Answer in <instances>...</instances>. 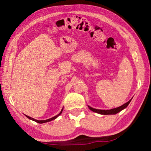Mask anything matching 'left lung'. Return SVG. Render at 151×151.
<instances>
[{
	"label": "left lung",
	"instance_id": "8db88e82",
	"mask_svg": "<svg viewBox=\"0 0 151 151\" xmlns=\"http://www.w3.org/2000/svg\"><path fill=\"white\" fill-rule=\"evenodd\" d=\"M131 100H132V99H131L129 101H128L127 103H125V104H123V105L118 107V108L111 109H94L93 108H91V107L89 106H88V108H89L90 110H92V111H94V112H96V113L102 114V115H114V114H117L118 112L123 110V109L127 108V106L129 105V104Z\"/></svg>",
	"mask_w": 151,
	"mask_h": 151
}]
</instances>
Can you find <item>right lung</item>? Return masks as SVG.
Here are the masks:
<instances>
[{
  "mask_svg": "<svg viewBox=\"0 0 151 151\" xmlns=\"http://www.w3.org/2000/svg\"><path fill=\"white\" fill-rule=\"evenodd\" d=\"M63 108L62 109H61V112H60V113L58 114V115H57V116H54V117H51V118H50V119H46V120H37V119H34V118H32V117H29V116H26H26L28 117V119H32V120H33V121H34V122H37V123H46V122H51V121H52V120H53V119H55L58 116H59L61 114V113H62V111H63Z\"/></svg>",
  "mask_w": 151,
  "mask_h": 151,
  "instance_id": "add662e5",
  "label": "right lung"
}]
</instances>
